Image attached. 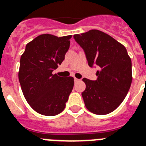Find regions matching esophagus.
Segmentation results:
<instances>
[{"label":"esophagus","instance_id":"34e87169","mask_svg":"<svg viewBox=\"0 0 146 146\" xmlns=\"http://www.w3.org/2000/svg\"><path fill=\"white\" fill-rule=\"evenodd\" d=\"M81 79H77V78H74V82H80Z\"/></svg>","mask_w":146,"mask_h":146}]
</instances>
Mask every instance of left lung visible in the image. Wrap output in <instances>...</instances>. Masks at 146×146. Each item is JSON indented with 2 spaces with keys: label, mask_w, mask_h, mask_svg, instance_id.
Listing matches in <instances>:
<instances>
[{
  "label": "left lung",
  "mask_w": 146,
  "mask_h": 146,
  "mask_svg": "<svg viewBox=\"0 0 146 146\" xmlns=\"http://www.w3.org/2000/svg\"><path fill=\"white\" fill-rule=\"evenodd\" d=\"M73 37L84 50L88 65L99 66L96 80L82 79L86 84L82 94L85 107L95 114L110 113L120 105L131 84V60L126 48L98 29Z\"/></svg>",
  "instance_id": "obj_1"
}]
</instances>
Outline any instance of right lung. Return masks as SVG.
<instances>
[{
	"instance_id": "obj_1",
	"label": "right lung",
	"mask_w": 146,
	"mask_h": 146,
	"mask_svg": "<svg viewBox=\"0 0 146 146\" xmlns=\"http://www.w3.org/2000/svg\"><path fill=\"white\" fill-rule=\"evenodd\" d=\"M71 38L42 34L26 45L21 56L18 79L22 92L40 114L55 116L63 111L73 90V77L52 74L64 59Z\"/></svg>"
}]
</instances>
